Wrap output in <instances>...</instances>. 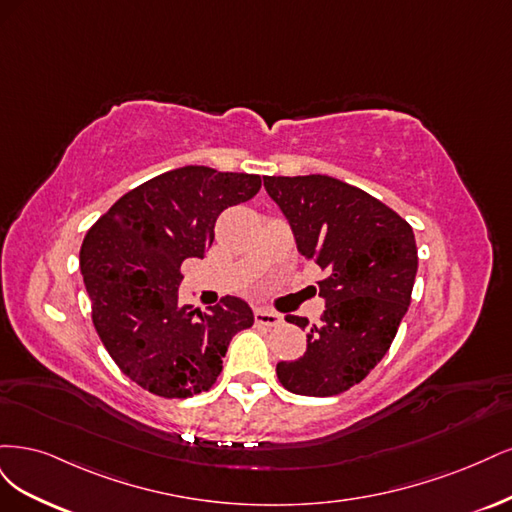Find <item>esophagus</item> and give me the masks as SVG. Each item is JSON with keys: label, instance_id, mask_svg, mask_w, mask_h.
Listing matches in <instances>:
<instances>
[{"label": "esophagus", "instance_id": "1", "mask_svg": "<svg viewBox=\"0 0 512 512\" xmlns=\"http://www.w3.org/2000/svg\"><path fill=\"white\" fill-rule=\"evenodd\" d=\"M255 323L257 325H266V327H276L283 323V317L278 315V312H272V310H255Z\"/></svg>", "mask_w": 512, "mask_h": 512}]
</instances>
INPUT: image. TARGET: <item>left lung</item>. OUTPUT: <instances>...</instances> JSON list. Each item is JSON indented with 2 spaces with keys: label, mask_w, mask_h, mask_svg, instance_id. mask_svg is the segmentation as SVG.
<instances>
[{
  "label": "left lung",
  "mask_w": 512,
  "mask_h": 512,
  "mask_svg": "<svg viewBox=\"0 0 512 512\" xmlns=\"http://www.w3.org/2000/svg\"><path fill=\"white\" fill-rule=\"evenodd\" d=\"M263 187L298 251L325 272L315 289L325 300L321 323L308 329L300 359L278 361V381L298 395L342 393L385 357L406 315L419 266L415 234L398 212L332 176H266Z\"/></svg>",
  "instance_id": "1"
}]
</instances>
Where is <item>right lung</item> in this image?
<instances>
[{
    "instance_id": "add662e5",
    "label": "right lung",
    "mask_w": 512,
    "mask_h": 512,
    "mask_svg": "<svg viewBox=\"0 0 512 512\" xmlns=\"http://www.w3.org/2000/svg\"><path fill=\"white\" fill-rule=\"evenodd\" d=\"M259 174L185 166L125 193L80 246L93 325L123 374L161 398L208 391L227 346L251 327L234 295L206 312L178 302L180 266L204 259L219 214L259 191Z\"/></svg>"
}]
</instances>
